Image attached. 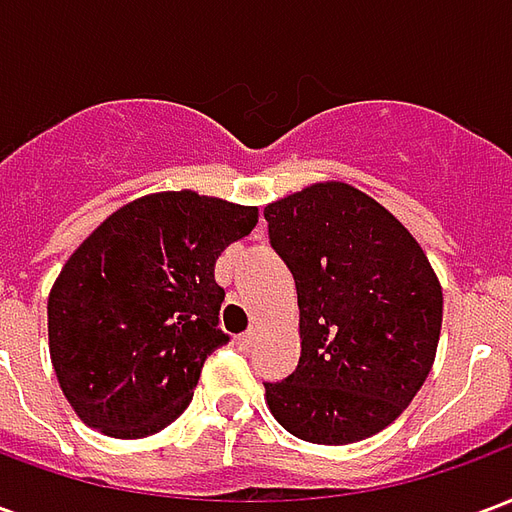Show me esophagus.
<instances>
[{
    "instance_id": "esophagus-1",
    "label": "esophagus",
    "mask_w": 512,
    "mask_h": 512,
    "mask_svg": "<svg viewBox=\"0 0 512 512\" xmlns=\"http://www.w3.org/2000/svg\"><path fill=\"white\" fill-rule=\"evenodd\" d=\"M255 340H257L255 329H249V332L238 334V345H241V348H252V345H255Z\"/></svg>"
}]
</instances>
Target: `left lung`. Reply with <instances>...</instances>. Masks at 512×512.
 <instances>
[{
	"instance_id": "obj_1",
	"label": "left lung",
	"mask_w": 512,
	"mask_h": 512,
	"mask_svg": "<svg viewBox=\"0 0 512 512\" xmlns=\"http://www.w3.org/2000/svg\"><path fill=\"white\" fill-rule=\"evenodd\" d=\"M271 246L299 293V367L266 384L282 428L354 444L425 384L441 334V285L417 238L348 183H315L266 205Z\"/></svg>"
}]
</instances>
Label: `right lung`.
Instances as JSON below:
<instances>
[{"instance_id": "right-lung-1", "label": "right lung", "mask_w": 512, "mask_h": 512, "mask_svg": "<svg viewBox=\"0 0 512 512\" xmlns=\"http://www.w3.org/2000/svg\"><path fill=\"white\" fill-rule=\"evenodd\" d=\"M257 208L161 191L128 202L62 266L49 296V351L90 428L145 439L183 414L219 329L213 268L255 230Z\"/></svg>"}]
</instances>
